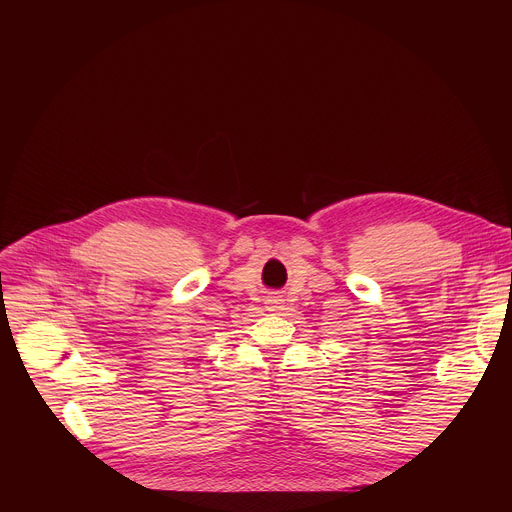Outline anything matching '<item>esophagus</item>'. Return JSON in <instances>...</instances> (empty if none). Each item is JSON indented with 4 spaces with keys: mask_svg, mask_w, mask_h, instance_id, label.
Instances as JSON below:
<instances>
[{
    "mask_svg": "<svg viewBox=\"0 0 512 512\" xmlns=\"http://www.w3.org/2000/svg\"><path fill=\"white\" fill-rule=\"evenodd\" d=\"M265 304H267V310H269V312H279V310L283 308V300H281V296H277V294L267 296Z\"/></svg>",
    "mask_w": 512,
    "mask_h": 512,
    "instance_id": "1",
    "label": "esophagus"
}]
</instances>
